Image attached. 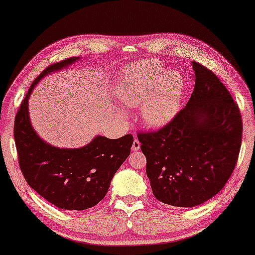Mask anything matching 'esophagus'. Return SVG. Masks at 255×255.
I'll list each match as a JSON object with an SVG mask.
<instances>
[{
  "label": "esophagus",
  "mask_w": 255,
  "mask_h": 255,
  "mask_svg": "<svg viewBox=\"0 0 255 255\" xmlns=\"http://www.w3.org/2000/svg\"><path fill=\"white\" fill-rule=\"evenodd\" d=\"M140 142H139V140L138 139H134V141H133V143H132V147H131V149H132V151H138L139 149H140Z\"/></svg>",
  "instance_id": "esophagus-1"
}]
</instances>
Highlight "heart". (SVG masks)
<instances>
[{"mask_svg":"<svg viewBox=\"0 0 255 255\" xmlns=\"http://www.w3.org/2000/svg\"><path fill=\"white\" fill-rule=\"evenodd\" d=\"M186 83L177 70L165 72L156 61H142L128 68L116 87V98L125 107L140 108L148 128H159L171 122L181 108ZM120 114H123L120 111Z\"/></svg>","mask_w":255,"mask_h":255,"instance_id":"obj_1","label":"heart"}]
</instances>
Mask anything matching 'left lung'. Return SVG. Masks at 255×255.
<instances>
[{
    "label": "left lung",
    "mask_w": 255,
    "mask_h": 255,
    "mask_svg": "<svg viewBox=\"0 0 255 255\" xmlns=\"http://www.w3.org/2000/svg\"><path fill=\"white\" fill-rule=\"evenodd\" d=\"M195 88L186 107L165 127L139 133L152 194L178 207L201 205L228 181L242 144L237 104L212 70L191 61Z\"/></svg>",
    "instance_id": "obj_1"
}]
</instances>
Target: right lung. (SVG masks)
I'll return each mask as SVG.
<instances>
[{"mask_svg":"<svg viewBox=\"0 0 255 255\" xmlns=\"http://www.w3.org/2000/svg\"><path fill=\"white\" fill-rule=\"evenodd\" d=\"M78 60L80 57H72L43 70L22 100L13 128L19 165L27 183L51 204L70 211L90 209L104 199L133 143L131 134L119 139L97 135L81 148H59L43 140L33 128L28 113L33 90L44 76Z\"/></svg>","mask_w":255,"mask_h":255,"instance_id":"1","label":"right lung"}]
</instances>
